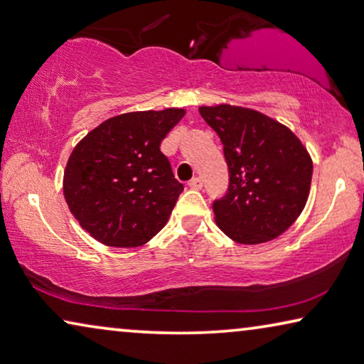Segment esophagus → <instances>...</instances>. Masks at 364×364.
Instances as JSON below:
<instances>
[{
  "label": "esophagus",
  "instance_id": "34e87169",
  "mask_svg": "<svg viewBox=\"0 0 364 364\" xmlns=\"http://www.w3.org/2000/svg\"><path fill=\"white\" fill-rule=\"evenodd\" d=\"M189 188L200 189V188H203V180H200V178H193V180L189 181Z\"/></svg>",
  "mask_w": 364,
  "mask_h": 364
}]
</instances>
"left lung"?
<instances>
[{
  "label": "left lung",
  "instance_id": "obj_1",
  "mask_svg": "<svg viewBox=\"0 0 364 364\" xmlns=\"http://www.w3.org/2000/svg\"><path fill=\"white\" fill-rule=\"evenodd\" d=\"M200 116L224 145L229 191L214 203V219L242 245L273 240L306 208L312 159L284 124L248 107L200 106Z\"/></svg>",
  "mask_w": 364,
  "mask_h": 364
}]
</instances>
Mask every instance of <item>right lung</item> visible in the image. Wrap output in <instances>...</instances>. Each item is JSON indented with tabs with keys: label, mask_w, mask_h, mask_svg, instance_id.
I'll list each match as a JSON object with an SVG mask.
<instances>
[{
	"label": "right lung",
	"mask_w": 364,
	"mask_h": 364,
	"mask_svg": "<svg viewBox=\"0 0 364 364\" xmlns=\"http://www.w3.org/2000/svg\"><path fill=\"white\" fill-rule=\"evenodd\" d=\"M186 111H135L101 122L73 149L63 173L70 213L107 247L151 240L168 222L183 184L160 151Z\"/></svg>",
	"instance_id": "add662e5"
}]
</instances>
